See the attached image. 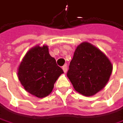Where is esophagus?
Returning a JSON list of instances; mask_svg holds the SVG:
<instances>
[{"label": "esophagus", "instance_id": "obj_1", "mask_svg": "<svg viewBox=\"0 0 123 123\" xmlns=\"http://www.w3.org/2000/svg\"><path fill=\"white\" fill-rule=\"evenodd\" d=\"M63 72H65V73H66L67 72V66L66 65H64L63 66Z\"/></svg>", "mask_w": 123, "mask_h": 123}]
</instances>
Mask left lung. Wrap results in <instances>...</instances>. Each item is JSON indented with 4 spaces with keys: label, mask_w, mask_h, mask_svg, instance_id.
<instances>
[{
    "label": "left lung",
    "mask_w": 123,
    "mask_h": 123,
    "mask_svg": "<svg viewBox=\"0 0 123 123\" xmlns=\"http://www.w3.org/2000/svg\"><path fill=\"white\" fill-rule=\"evenodd\" d=\"M112 69L110 60L102 51L83 42L74 51L67 77L76 92L91 97L106 86Z\"/></svg>",
    "instance_id": "left-lung-1"
}]
</instances>
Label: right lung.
I'll list each match as a JSON object with an SVG mask.
<instances>
[{"label":"right lung","mask_w":123,"mask_h":123,"mask_svg":"<svg viewBox=\"0 0 123 123\" xmlns=\"http://www.w3.org/2000/svg\"><path fill=\"white\" fill-rule=\"evenodd\" d=\"M63 73V69L49 55L46 45H38L29 49L18 68L21 85L27 92L38 98L50 94L56 80Z\"/></svg>","instance_id":"obj_1"}]
</instances>
